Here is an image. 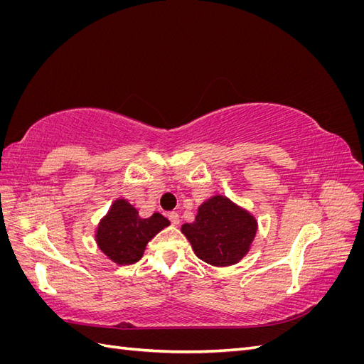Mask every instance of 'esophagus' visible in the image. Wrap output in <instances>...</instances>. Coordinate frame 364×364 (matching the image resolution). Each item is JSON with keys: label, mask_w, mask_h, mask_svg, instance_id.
<instances>
[{"label": "esophagus", "mask_w": 364, "mask_h": 364, "mask_svg": "<svg viewBox=\"0 0 364 364\" xmlns=\"http://www.w3.org/2000/svg\"><path fill=\"white\" fill-rule=\"evenodd\" d=\"M167 217H168V220L171 222V225H179V222H181V218H179V214L178 213H174V211H171V213H168L167 214Z\"/></svg>", "instance_id": "1"}]
</instances>
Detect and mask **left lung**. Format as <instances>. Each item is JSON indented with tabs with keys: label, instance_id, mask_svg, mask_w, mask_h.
<instances>
[{
	"label": "left lung",
	"instance_id": "1",
	"mask_svg": "<svg viewBox=\"0 0 364 364\" xmlns=\"http://www.w3.org/2000/svg\"><path fill=\"white\" fill-rule=\"evenodd\" d=\"M182 232L202 261L226 267L246 255L257 234V222L226 197L214 196L200 205L194 223L182 226Z\"/></svg>",
	"mask_w": 364,
	"mask_h": 364
}]
</instances>
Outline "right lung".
<instances>
[{
    "mask_svg": "<svg viewBox=\"0 0 364 364\" xmlns=\"http://www.w3.org/2000/svg\"><path fill=\"white\" fill-rule=\"evenodd\" d=\"M170 222L159 213L141 218L126 200H117L97 229V245L119 266L141 259L149 241Z\"/></svg>",
    "mask_w": 364,
    "mask_h": 364,
    "instance_id": "right-lung-1",
    "label": "right lung"
}]
</instances>
